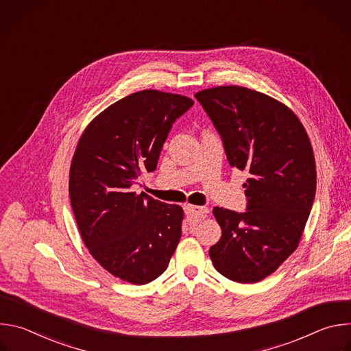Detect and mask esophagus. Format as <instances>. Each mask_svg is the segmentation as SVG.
Returning a JSON list of instances; mask_svg holds the SVG:
<instances>
[{
	"mask_svg": "<svg viewBox=\"0 0 351 351\" xmlns=\"http://www.w3.org/2000/svg\"><path fill=\"white\" fill-rule=\"evenodd\" d=\"M184 213L191 219H203L208 214L207 207H198V206H184Z\"/></svg>",
	"mask_w": 351,
	"mask_h": 351,
	"instance_id": "esophagus-1",
	"label": "esophagus"
}]
</instances>
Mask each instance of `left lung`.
<instances>
[{
  "label": "left lung",
  "instance_id": "8db88e82",
  "mask_svg": "<svg viewBox=\"0 0 351 351\" xmlns=\"http://www.w3.org/2000/svg\"><path fill=\"white\" fill-rule=\"evenodd\" d=\"M230 167L248 172L245 213L214 208L222 236L210 248L215 269L239 283L271 275L294 252L313 208L317 171L298 118L260 91L219 86L198 91Z\"/></svg>",
  "mask_w": 351,
  "mask_h": 351
}]
</instances>
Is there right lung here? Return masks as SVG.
<instances>
[{
    "label": "right lung",
    "mask_w": 351,
    "mask_h": 351,
    "mask_svg": "<svg viewBox=\"0 0 351 351\" xmlns=\"http://www.w3.org/2000/svg\"><path fill=\"white\" fill-rule=\"evenodd\" d=\"M193 104L158 90L133 93L95 117L76 147L69 195L82 239L99 265L133 285L165 272L182 236L183 210L130 187L157 169L172 125Z\"/></svg>",
    "instance_id": "right-lung-1"
}]
</instances>
